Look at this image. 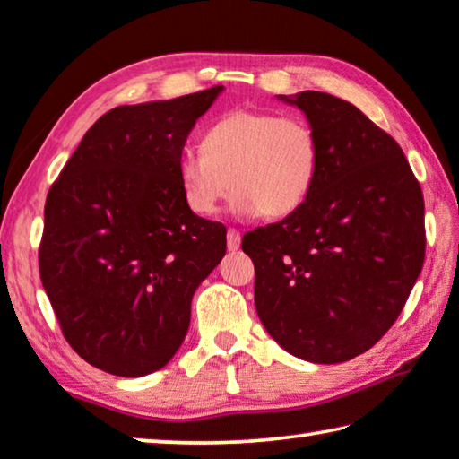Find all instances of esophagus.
<instances>
[{
	"label": "esophagus",
	"instance_id": "esophagus-1",
	"mask_svg": "<svg viewBox=\"0 0 459 459\" xmlns=\"http://www.w3.org/2000/svg\"><path fill=\"white\" fill-rule=\"evenodd\" d=\"M227 247H229V251H237L238 247H241V232H238L237 229H229Z\"/></svg>",
	"mask_w": 459,
	"mask_h": 459
}]
</instances>
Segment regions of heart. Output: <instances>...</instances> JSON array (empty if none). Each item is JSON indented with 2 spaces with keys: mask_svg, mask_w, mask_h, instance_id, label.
Listing matches in <instances>:
<instances>
[{
  "mask_svg": "<svg viewBox=\"0 0 459 459\" xmlns=\"http://www.w3.org/2000/svg\"><path fill=\"white\" fill-rule=\"evenodd\" d=\"M318 138L304 118L232 110L204 136V149L178 155V181L195 214H212L229 190L243 214L283 218L296 212L318 176Z\"/></svg>",
  "mask_w": 459,
  "mask_h": 459,
  "instance_id": "obj_1",
  "label": "heart"
}]
</instances>
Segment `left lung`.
<instances>
[{
  "mask_svg": "<svg viewBox=\"0 0 459 459\" xmlns=\"http://www.w3.org/2000/svg\"><path fill=\"white\" fill-rule=\"evenodd\" d=\"M280 98L307 114L321 159L307 202L243 237L255 308L288 353L341 363L404 308L425 261L423 192L398 143L353 104L323 91Z\"/></svg>",
  "mask_w": 459,
  "mask_h": 459,
  "instance_id": "left-lung-1",
  "label": "left lung"
}]
</instances>
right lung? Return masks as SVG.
Returning <instances> with one entry per match:
<instances>
[{
  "instance_id": "1",
  "label": "right lung",
  "mask_w": 459,
  "mask_h": 459,
  "mask_svg": "<svg viewBox=\"0 0 459 459\" xmlns=\"http://www.w3.org/2000/svg\"><path fill=\"white\" fill-rule=\"evenodd\" d=\"M221 91L106 112L48 190L42 286L67 343L108 374L147 376L176 355L195 288L227 251L224 224L192 212L176 171Z\"/></svg>"
}]
</instances>
